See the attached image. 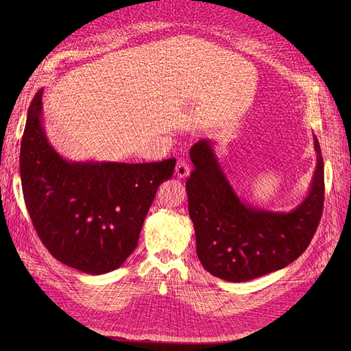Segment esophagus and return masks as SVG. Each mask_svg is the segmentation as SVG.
I'll return each instance as SVG.
<instances>
[{
  "label": "esophagus",
  "instance_id": "1",
  "mask_svg": "<svg viewBox=\"0 0 351 351\" xmlns=\"http://www.w3.org/2000/svg\"><path fill=\"white\" fill-rule=\"evenodd\" d=\"M176 175L179 179H183V178H188L189 173H191V168L185 159H180L178 163H176V169H175Z\"/></svg>",
  "mask_w": 351,
  "mask_h": 351
}]
</instances>
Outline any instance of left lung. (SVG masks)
Here are the masks:
<instances>
[{
	"label": "left lung",
	"mask_w": 351,
	"mask_h": 351,
	"mask_svg": "<svg viewBox=\"0 0 351 351\" xmlns=\"http://www.w3.org/2000/svg\"><path fill=\"white\" fill-rule=\"evenodd\" d=\"M313 142L317 163L308 193L289 212L246 204L232 186L210 139L191 147L195 169L186 182L189 216L197 257L210 274L247 282L286 267L307 249L324 202V163L316 135Z\"/></svg>",
	"instance_id": "obj_1"
}]
</instances>
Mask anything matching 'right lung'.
Instances as JSON below:
<instances>
[{
	"label": "right lung",
	"instance_id": "1",
	"mask_svg": "<svg viewBox=\"0 0 351 351\" xmlns=\"http://www.w3.org/2000/svg\"><path fill=\"white\" fill-rule=\"evenodd\" d=\"M43 94L36 92L28 108L21 142L28 213L55 259L84 273H109L135 250L156 191L172 178L176 160H68L47 138Z\"/></svg>",
	"mask_w": 351,
	"mask_h": 351
}]
</instances>
